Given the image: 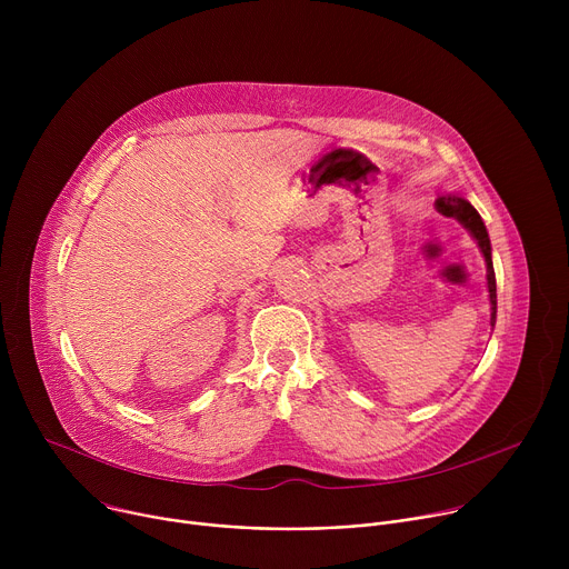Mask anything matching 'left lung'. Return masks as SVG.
Returning <instances> with one entry per match:
<instances>
[{"label":"left lung","instance_id":"left-lung-1","mask_svg":"<svg viewBox=\"0 0 569 569\" xmlns=\"http://www.w3.org/2000/svg\"><path fill=\"white\" fill-rule=\"evenodd\" d=\"M435 207L439 213L448 218H457L468 233L475 238L477 248L486 261V288H489V299H491V327H496V315H498V288H496V270H493V259H491V238L489 231H486V224L477 209L463 200L461 196L455 193H439L435 200Z\"/></svg>","mask_w":569,"mask_h":569}]
</instances>
